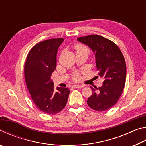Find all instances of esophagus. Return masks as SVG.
Instances as JSON below:
<instances>
[{
    "mask_svg": "<svg viewBox=\"0 0 146 146\" xmlns=\"http://www.w3.org/2000/svg\"><path fill=\"white\" fill-rule=\"evenodd\" d=\"M73 87L75 88H82L84 87V85H74Z\"/></svg>",
    "mask_w": 146,
    "mask_h": 146,
    "instance_id": "34e87169",
    "label": "esophagus"
}]
</instances>
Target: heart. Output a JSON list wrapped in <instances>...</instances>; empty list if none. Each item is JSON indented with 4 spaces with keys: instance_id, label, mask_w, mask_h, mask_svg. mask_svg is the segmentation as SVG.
<instances>
[{
    "instance_id": "heart-1",
    "label": "heart",
    "mask_w": 146,
    "mask_h": 146,
    "mask_svg": "<svg viewBox=\"0 0 146 146\" xmlns=\"http://www.w3.org/2000/svg\"><path fill=\"white\" fill-rule=\"evenodd\" d=\"M75 49L76 51H82V50H87L88 51V49L87 48H86L85 46H82V44H77L75 46ZM80 78V76H79L78 74L76 73L75 75H73V79L75 80H78Z\"/></svg>"
}]
</instances>
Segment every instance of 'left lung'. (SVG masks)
Wrapping results in <instances>:
<instances>
[{"label": "left lung", "mask_w": 146, "mask_h": 146, "mask_svg": "<svg viewBox=\"0 0 146 146\" xmlns=\"http://www.w3.org/2000/svg\"><path fill=\"white\" fill-rule=\"evenodd\" d=\"M77 40L92 49L98 75L104 79L101 87H91L93 93L88 98V104L97 111L110 110L117 102L125 86L126 65L124 57L117 44L102 36L90 35L79 37Z\"/></svg>", "instance_id": "8db88e82"}]
</instances>
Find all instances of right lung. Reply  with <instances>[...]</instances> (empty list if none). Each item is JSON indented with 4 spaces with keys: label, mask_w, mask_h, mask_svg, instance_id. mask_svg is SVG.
I'll return each mask as SVG.
<instances>
[{
    "label": "right lung",
    "mask_w": 146,
    "mask_h": 146,
    "mask_svg": "<svg viewBox=\"0 0 146 146\" xmlns=\"http://www.w3.org/2000/svg\"><path fill=\"white\" fill-rule=\"evenodd\" d=\"M63 38H53L33 46L27 56L24 66L27 88L35 104L41 111L55 115L65 108L70 95L66 88H56L51 74L56 69V55Z\"/></svg>",
    "instance_id": "obj_1"
}]
</instances>
